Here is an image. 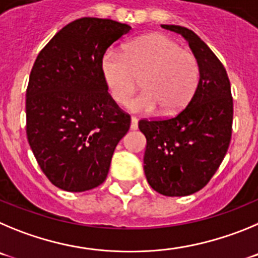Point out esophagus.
<instances>
[{"instance_id": "34e87169", "label": "esophagus", "mask_w": 258, "mask_h": 258, "mask_svg": "<svg viewBox=\"0 0 258 258\" xmlns=\"http://www.w3.org/2000/svg\"><path fill=\"white\" fill-rule=\"evenodd\" d=\"M138 118L136 117H132L131 118V126H130V128L131 130H138Z\"/></svg>"}]
</instances>
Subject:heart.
<instances>
[{
	"mask_svg": "<svg viewBox=\"0 0 258 258\" xmlns=\"http://www.w3.org/2000/svg\"><path fill=\"white\" fill-rule=\"evenodd\" d=\"M104 83L117 103L134 92L141 77L143 91L127 101L134 113L180 112L192 96L199 80L198 60L175 39L161 33L146 34L127 45L124 54L109 48L101 55Z\"/></svg>",
	"mask_w": 258,
	"mask_h": 258,
	"instance_id": "obj_1",
	"label": "heart"
}]
</instances>
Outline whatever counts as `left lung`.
<instances>
[{
    "instance_id": "left-lung-1",
    "label": "left lung",
    "mask_w": 258,
    "mask_h": 258,
    "mask_svg": "<svg viewBox=\"0 0 258 258\" xmlns=\"http://www.w3.org/2000/svg\"><path fill=\"white\" fill-rule=\"evenodd\" d=\"M181 34L198 60L199 81L191 100L169 119L139 122L145 135L144 171L150 186L167 197H184L208 184L231 139L233 97L224 66L196 33L162 24Z\"/></svg>"
}]
</instances>
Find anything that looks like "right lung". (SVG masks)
I'll use <instances>...</instances> for the list:
<instances>
[{
  "label": "right lung",
  "instance_id": "1",
  "mask_svg": "<svg viewBox=\"0 0 258 258\" xmlns=\"http://www.w3.org/2000/svg\"><path fill=\"white\" fill-rule=\"evenodd\" d=\"M131 31L115 20L81 18L37 56L27 89L28 143L46 177L66 191L103 184L131 118L104 83L101 55Z\"/></svg>",
  "mask_w": 258,
  "mask_h": 258
}]
</instances>
